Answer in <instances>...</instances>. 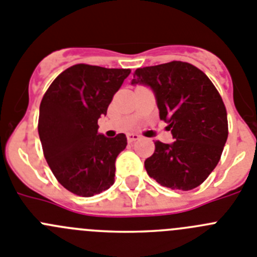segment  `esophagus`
<instances>
[{
    "label": "esophagus",
    "mask_w": 257,
    "mask_h": 257,
    "mask_svg": "<svg viewBox=\"0 0 257 257\" xmlns=\"http://www.w3.org/2000/svg\"><path fill=\"white\" fill-rule=\"evenodd\" d=\"M126 138H128V142H136V141H138L141 138L140 134L137 133H129L128 136H126Z\"/></svg>",
    "instance_id": "34e87169"
}]
</instances>
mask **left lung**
<instances>
[{
  "label": "left lung",
  "instance_id": "8db88e82",
  "mask_svg": "<svg viewBox=\"0 0 257 257\" xmlns=\"http://www.w3.org/2000/svg\"><path fill=\"white\" fill-rule=\"evenodd\" d=\"M146 85L174 142H155L147 174L172 189L200 186L220 160L228 138L226 110L207 75L188 62L172 61L134 71L132 85Z\"/></svg>",
  "mask_w": 257,
  "mask_h": 257
}]
</instances>
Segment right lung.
Listing matches in <instances>:
<instances>
[{
    "label": "right lung",
    "mask_w": 257,
    "mask_h": 257,
    "mask_svg": "<svg viewBox=\"0 0 257 257\" xmlns=\"http://www.w3.org/2000/svg\"><path fill=\"white\" fill-rule=\"evenodd\" d=\"M129 69L78 65L52 82L39 106L38 133L46 161L61 186L91 197L114 184L115 160L126 147L124 133L97 132Z\"/></svg>",
    "instance_id": "obj_1"
}]
</instances>
